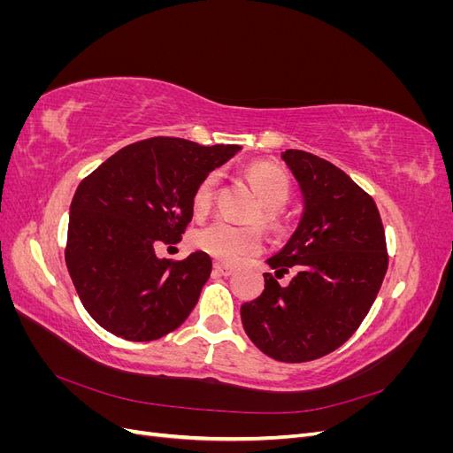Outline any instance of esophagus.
I'll return each instance as SVG.
<instances>
[{
	"mask_svg": "<svg viewBox=\"0 0 453 453\" xmlns=\"http://www.w3.org/2000/svg\"><path fill=\"white\" fill-rule=\"evenodd\" d=\"M213 270H215L217 273H221V276H232V273H234V268L226 266V265H223V263H215V265H213Z\"/></svg>",
	"mask_w": 453,
	"mask_h": 453,
	"instance_id": "34e87169",
	"label": "esophagus"
}]
</instances>
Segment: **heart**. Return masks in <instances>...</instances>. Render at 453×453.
<instances>
[{
    "instance_id": "obj_1",
    "label": "heart",
    "mask_w": 453,
    "mask_h": 453,
    "mask_svg": "<svg viewBox=\"0 0 453 453\" xmlns=\"http://www.w3.org/2000/svg\"><path fill=\"white\" fill-rule=\"evenodd\" d=\"M253 193L258 198V210L251 221L263 223L268 228H278L283 223V205L291 198V180L278 164L255 162L245 170ZM217 190V175L210 173L196 185L193 195V211L196 217L208 215ZM193 245L221 263H238L240 258L255 255L263 248V232L258 226H236L226 221H215L195 232Z\"/></svg>"
}]
</instances>
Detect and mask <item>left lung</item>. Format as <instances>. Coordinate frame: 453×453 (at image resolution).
I'll use <instances>...</instances> for the list:
<instances>
[{"mask_svg":"<svg viewBox=\"0 0 453 453\" xmlns=\"http://www.w3.org/2000/svg\"><path fill=\"white\" fill-rule=\"evenodd\" d=\"M281 158L304 195L285 248L268 258L265 291L240 310L245 334L268 357L306 363L338 349L374 304L389 257L376 202L348 173L306 150ZM291 269L296 278L277 281Z\"/></svg>","mask_w":453,"mask_h":453,"instance_id":"obj_1","label":"left lung"}]
</instances>
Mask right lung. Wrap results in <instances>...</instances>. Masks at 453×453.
Segmentation results:
<instances>
[{"label":"right lung","mask_w":453,"mask_h":453,"mask_svg":"<svg viewBox=\"0 0 453 453\" xmlns=\"http://www.w3.org/2000/svg\"><path fill=\"white\" fill-rule=\"evenodd\" d=\"M240 149L149 138L122 147L79 183L65 266L81 303L105 331L150 342L188 318L211 258L202 251L183 260L158 258L155 245L181 240L196 185Z\"/></svg>","instance_id":"right-lung-1"}]
</instances>
